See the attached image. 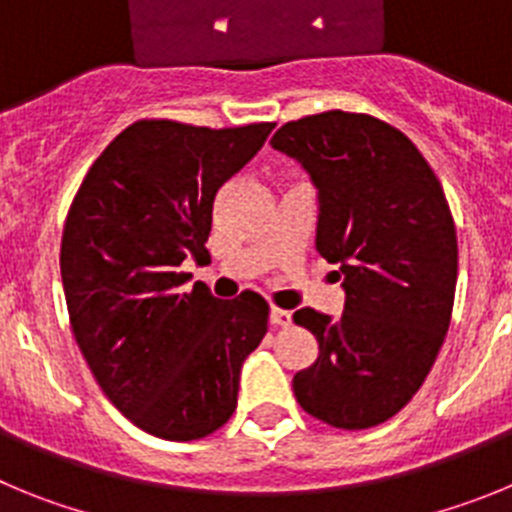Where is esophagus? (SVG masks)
I'll return each mask as SVG.
<instances>
[{
	"label": "esophagus",
	"instance_id": "34e87169",
	"mask_svg": "<svg viewBox=\"0 0 512 512\" xmlns=\"http://www.w3.org/2000/svg\"><path fill=\"white\" fill-rule=\"evenodd\" d=\"M269 320H271V325H279V328H284V325L292 323V312L282 310V307H271Z\"/></svg>",
	"mask_w": 512,
	"mask_h": 512
}]
</instances>
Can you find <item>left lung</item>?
Instances as JSON below:
<instances>
[{"mask_svg":"<svg viewBox=\"0 0 512 512\" xmlns=\"http://www.w3.org/2000/svg\"><path fill=\"white\" fill-rule=\"evenodd\" d=\"M320 189L318 251L338 264V318L302 307L318 359L292 379L312 418L364 431L400 413L431 372L451 323L459 246L436 171L408 135L366 112L328 110L271 138Z\"/></svg>","mask_w":512,"mask_h":512,"instance_id":"1","label":"left lung"}]
</instances>
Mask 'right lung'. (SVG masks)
Instances as JSON below:
<instances>
[{"instance_id":"add662e5","label":"right lung","mask_w":512,"mask_h":512,"mask_svg":"<svg viewBox=\"0 0 512 512\" xmlns=\"http://www.w3.org/2000/svg\"><path fill=\"white\" fill-rule=\"evenodd\" d=\"M274 122L200 128L138 120L104 148L66 215L61 279L81 354L140 431L197 441L238 405L241 364L269 305L217 300L182 264L202 259L217 189L256 156Z\"/></svg>"}]
</instances>
